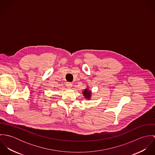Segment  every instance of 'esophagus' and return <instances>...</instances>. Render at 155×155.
Returning a JSON list of instances; mask_svg holds the SVG:
<instances>
[{
    "label": "esophagus",
    "mask_w": 155,
    "mask_h": 155,
    "mask_svg": "<svg viewBox=\"0 0 155 155\" xmlns=\"http://www.w3.org/2000/svg\"><path fill=\"white\" fill-rule=\"evenodd\" d=\"M66 85L67 87L68 88H70L72 87V84L70 83V82H67Z\"/></svg>",
    "instance_id": "1"
}]
</instances>
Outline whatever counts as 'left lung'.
Here are the masks:
<instances>
[{
	"label": "left lung",
	"instance_id": "8db88e82",
	"mask_svg": "<svg viewBox=\"0 0 155 155\" xmlns=\"http://www.w3.org/2000/svg\"><path fill=\"white\" fill-rule=\"evenodd\" d=\"M83 94L84 95V97H85V98L89 99L91 98V92L88 90V89H84V91H83Z\"/></svg>",
	"mask_w": 155,
	"mask_h": 155
}]
</instances>
